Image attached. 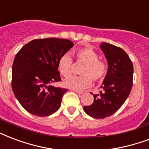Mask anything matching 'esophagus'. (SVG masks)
<instances>
[{
	"label": "esophagus",
	"instance_id": "esophagus-1",
	"mask_svg": "<svg viewBox=\"0 0 149 149\" xmlns=\"http://www.w3.org/2000/svg\"><path fill=\"white\" fill-rule=\"evenodd\" d=\"M71 90H72V91H74V92H75L76 93H78V94H79V95L83 94V92L79 91V90H75V89H71Z\"/></svg>",
	"mask_w": 149,
	"mask_h": 149
}]
</instances>
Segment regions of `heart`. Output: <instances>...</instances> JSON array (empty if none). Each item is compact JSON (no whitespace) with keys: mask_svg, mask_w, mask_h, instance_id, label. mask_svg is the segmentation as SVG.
<instances>
[{"mask_svg":"<svg viewBox=\"0 0 149 149\" xmlns=\"http://www.w3.org/2000/svg\"><path fill=\"white\" fill-rule=\"evenodd\" d=\"M78 62L82 63L85 66L81 70L82 76H69L63 80L64 86L75 90H82L92 85L93 80L102 81L108 72V65L104 61L98 60L99 56L94 50L89 48H83L76 52ZM58 68L63 76L70 74L73 70V60L68 53L63 54L60 57Z\"/></svg>","mask_w":149,"mask_h":149,"instance_id":"obj_1","label":"heart"}]
</instances>
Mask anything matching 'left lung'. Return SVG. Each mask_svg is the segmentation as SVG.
Segmentation results:
<instances>
[{"instance_id": "obj_1", "label": "left lung", "mask_w": 149, "mask_h": 149, "mask_svg": "<svg viewBox=\"0 0 149 149\" xmlns=\"http://www.w3.org/2000/svg\"><path fill=\"white\" fill-rule=\"evenodd\" d=\"M100 48L108 62V72L100 93L93 95V103L84 106L85 112L95 118L108 117L121 108L131 91L134 74L133 63L123 49L106 42Z\"/></svg>"}]
</instances>
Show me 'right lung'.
<instances>
[{
	"label": "right lung",
	"mask_w": 149,
	"mask_h": 149,
	"mask_svg": "<svg viewBox=\"0 0 149 149\" xmlns=\"http://www.w3.org/2000/svg\"><path fill=\"white\" fill-rule=\"evenodd\" d=\"M73 46V42L68 39H35L15 55L12 88L18 101L28 112L43 117L60 108L68 89L52 84L61 81L58 63Z\"/></svg>",
	"instance_id": "obj_1"
}]
</instances>
